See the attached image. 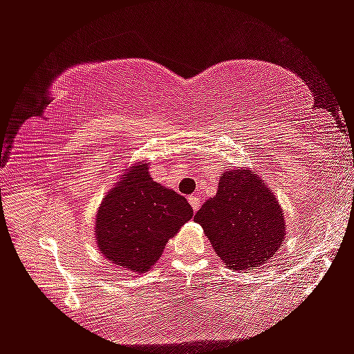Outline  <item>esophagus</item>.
<instances>
[{
    "label": "esophagus",
    "instance_id": "34e87169",
    "mask_svg": "<svg viewBox=\"0 0 354 354\" xmlns=\"http://www.w3.org/2000/svg\"><path fill=\"white\" fill-rule=\"evenodd\" d=\"M189 203H191V207H192L194 211H198V208L202 207V197H200V194L189 195Z\"/></svg>",
    "mask_w": 354,
    "mask_h": 354
}]
</instances>
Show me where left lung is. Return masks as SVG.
<instances>
[{
	"instance_id": "1",
	"label": "left lung",
	"mask_w": 354,
	"mask_h": 354,
	"mask_svg": "<svg viewBox=\"0 0 354 354\" xmlns=\"http://www.w3.org/2000/svg\"><path fill=\"white\" fill-rule=\"evenodd\" d=\"M216 254L232 270L257 267L275 254L284 240L283 211L250 170L225 171L219 191L194 216Z\"/></svg>"
}]
</instances>
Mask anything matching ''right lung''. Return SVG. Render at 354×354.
Wrapping results in <instances>:
<instances>
[{
  "label": "right lung",
  "mask_w": 354,
  "mask_h": 354,
  "mask_svg": "<svg viewBox=\"0 0 354 354\" xmlns=\"http://www.w3.org/2000/svg\"><path fill=\"white\" fill-rule=\"evenodd\" d=\"M192 214L187 200L156 183L143 163L104 197L95 221L97 243L111 262L143 273L159 261L168 239Z\"/></svg>",
  "instance_id": "add662e5"
}]
</instances>
